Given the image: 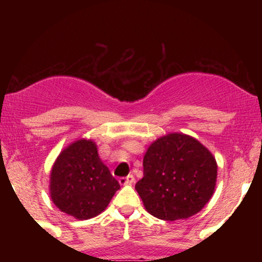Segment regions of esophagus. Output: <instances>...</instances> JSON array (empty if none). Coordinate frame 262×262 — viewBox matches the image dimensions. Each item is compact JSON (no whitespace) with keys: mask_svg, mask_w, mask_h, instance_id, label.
<instances>
[{"mask_svg":"<svg viewBox=\"0 0 262 262\" xmlns=\"http://www.w3.org/2000/svg\"><path fill=\"white\" fill-rule=\"evenodd\" d=\"M119 182H120V185H132L134 182V176L128 175L126 178H120Z\"/></svg>","mask_w":262,"mask_h":262,"instance_id":"1","label":"esophagus"}]
</instances>
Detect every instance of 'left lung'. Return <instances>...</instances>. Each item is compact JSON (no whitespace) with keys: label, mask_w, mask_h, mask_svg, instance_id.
I'll list each match as a JSON object with an SVG mask.
<instances>
[{"label":"left lung","mask_w":262,"mask_h":262,"mask_svg":"<svg viewBox=\"0 0 262 262\" xmlns=\"http://www.w3.org/2000/svg\"><path fill=\"white\" fill-rule=\"evenodd\" d=\"M215 158L192 137L171 133L153 142L143 158V179L136 184L144 208L163 221L199 213L213 196Z\"/></svg>","instance_id":"8db88e82"}]
</instances>
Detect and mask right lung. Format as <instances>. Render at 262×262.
I'll return each instance as SVG.
<instances>
[{
  "label": "right lung",
  "mask_w": 262,
  "mask_h": 262,
  "mask_svg": "<svg viewBox=\"0 0 262 262\" xmlns=\"http://www.w3.org/2000/svg\"><path fill=\"white\" fill-rule=\"evenodd\" d=\"M120 189L91 139H78L60 152L50 171L49 191L55 207L76 219L104 212Z\"/></svg>",
  "instance_id": "right-lung-1"
}]
</instances>
